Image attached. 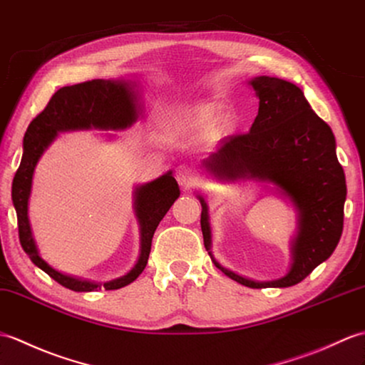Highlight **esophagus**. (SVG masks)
<instances>
[{"label": "esophagus", "mask_w": 365, "mask_h": 365, "mask_svg": "<svg viewBox=\"0 0 365 365\" xmlns=\"http://www.w3.org/2000/svg\"><path fill=\"white\" fill-rule=\"evenodd\" d=\"M175 179L182 186H188L194 182V171L191 166L180 165L175 169Z\"/></svg>", "instance_id": "1"}]
</instances>
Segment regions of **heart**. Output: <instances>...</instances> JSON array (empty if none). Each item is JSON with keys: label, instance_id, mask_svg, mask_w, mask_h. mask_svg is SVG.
Returning a JSON list of instances; mask_svg holds the SVG:
<instances>
[{"label": "heart", "instance_id": "heart-1", "mask_svg": "<svg viewBox=\"0 0 365 365\" xmlns=\"http://www.w3.org/2000/svg\"><path fill=\"white\" fill-rule=\"evenodd\" d=\"M221 110L222 107L216 103L197 104L188 110H185L179 116H175L173 127L177 132H194L207 129V127H210L217 120V116L221 115ZM230 127V118H222V120L219 121V129L221 130H228Z\"/></svg>", "mask_w": 365, "mask_h": 365}]
</instances>
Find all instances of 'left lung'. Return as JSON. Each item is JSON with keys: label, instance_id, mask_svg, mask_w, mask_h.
Segmentation results:
<instances>
[{"label": "left lung", "instance_id": "8db88e82", "mask_svg": "<svg viewBox=\"0 0 365 365\" xmlns=\"http://www.w3.org/2000/svg\"><path fill=\"white\" fill-rule=\"evenodd\" d=\"M249 83L259 99L250 130L221 140L202 166L217 180L269 182L289 197L299 211L291 269L272 282H253L219 264L211 253L207 202L197 196L203 244L215 266L235 282L253 289L289 287L331 257L341 240L345 174L336 155L333 130L316 115L297 86L269 76H258Z\"/></svg>", "mask_w": 365, "mask_h": 365}]
</instances>
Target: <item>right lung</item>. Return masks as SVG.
Wrapping results in <instances>:
<instances>
[{
	"mask_svg": "<svg viewBox=\"0 0 365 365\" xmlns=\"http://www.w3.org/2000/svg\"><path fill=\"white\" fill-rule=\"evenodd\" d=\"M135 88L137 83L124 79H95L63 87L54 93L43 112L34 118L24 133L23 157L12 182V202L19 219L20 244L34 264L56 279L58 284L76 292H91L101 287H106V291L120 289L137 279L148 264L152 236L168 210L180 196L179 185L169 171L154 182L137 186L133 207L141 235L140 258L130 272L101 284L58 272L40 257L28 217L34 169L58 132L79 129L123 130L125 127H130L141 115L138 90Z\"/></svg>",
	"mask_w": 365,
	"mask_h": 365,
	"instance_id": "right-lung-1",
	"label": "right lung"
}]
</instances>
